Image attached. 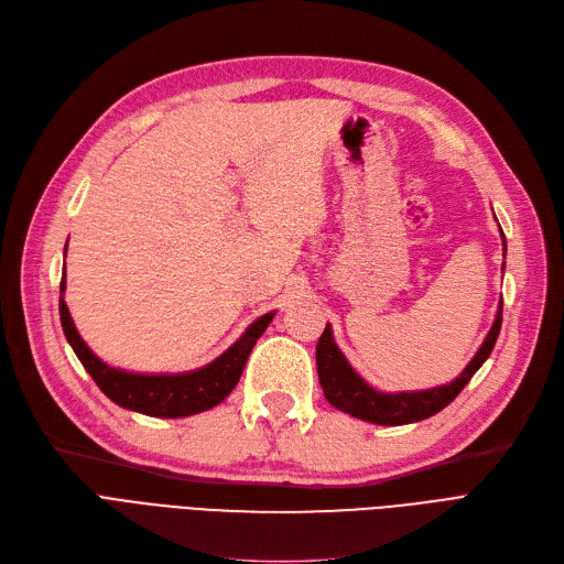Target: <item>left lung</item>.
<instances>
[{
	"label": "left lung",
	"mask_w": 564,
	"mask_h": 564,
	"mask_svg": "<svg viewBox=\"0 0 564 564\" xmlns=\"http://www.w3.org/2000/svg\"><path fill=\"white\" fill-rule=\"evenodd\" d=\"M502 231V229H500ZM502 242L507 250V240L502 234ZM505 268V265H502ZM502 326V301L495 314V322L486 335L484 345L469 360L467 368L444 387L425 389V391H402V393H381L372 389L364 377L356 375V370L349 366V360L340 351V347L333 340V330L326 324L319 343H317V372L319 384L324 389L326 400L335 410L345 414H351L356 419H364L377 425H404L416 423L427 416L442 412L448 402H452L465 387L467 381L475 377V372L484 366V360L490 356L495 340L500 335Z\"/></svg>",
	"instance_id": "left-lung-1"
}]
</instances>
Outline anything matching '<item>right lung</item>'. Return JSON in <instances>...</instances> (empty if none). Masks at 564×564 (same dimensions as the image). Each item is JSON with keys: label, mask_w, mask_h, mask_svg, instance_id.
<instances>
[{"label": "right lung", "mask_w": 564, "mask_h": 564, "mask_svg": "<svg viewBox=\"0 0 564 564\" xmlns=\"http://www.w3.org/2000/svg\"><path fill=\"white\" fill-rule=\"evenodd\" d=\"M64 289H66V282L62 278L59 282L62 330L66 335V340H69L72 349L76 351L83 368L97 381V387L112 402L120 404V408L141 412L145 416H156V419L192 416L219 404L236 389L242 368L247 364V356H250L261 333L275 317V312L263 314V317H259L240 335L238 343H234L219 358H215L213 364L204 368L183 372V375H139V372H127L120 368H110L83 343V337L74 326L69 307L64 303Z\"/></svg>", "instance_id": "obj_1"}]
</instances>
